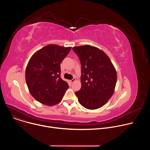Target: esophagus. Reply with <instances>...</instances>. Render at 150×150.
Listing matches in <instances>:
<instances>
[{
  "instance_id": "obj_1",
  "label": "esophagus",
  "mask_w": 150,
  "mask_h": 150,
  "mask_svg": "<svg viewBox=\"0 0 150 150\" xmlns=\"http://www.w3.org/2000/svg\"><path fill=\"white\" fill-rule=\"evenodd\" d=\"M76 81V79L75 78H73L72 79H71V80H70V81H71V83H73L74 81Z\"/></svg>"
}]
</instances>
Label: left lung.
Here are the masks:
<instances>
[{"label":"left lung","instance_id":"1","mask_svg":"<svg viewBox=\"0 0 150 150\" xmlns=\"http://www.w3.org/2000/svg\"><path fill=\"white\" fill-rule=\"evenodd\" d=\"M72 49L81 64V88L75 92L78 101L87 109L100 108L113 94L116 69L109 57L96 47L85 45Z\"/></svg>","mask_w":150,"mask_h":150}]
</instances>
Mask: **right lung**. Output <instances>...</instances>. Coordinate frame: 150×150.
I'll return each mask as SVG.
<instances>
[{
    "label": "right lung",
    "mask_w": 150,
    "mask_h": 150,
    "mask_svg": "<svg viewBox=\"0 0 150 150\" xmlns=\"http://www.w3.org/2000/svg\"><path fill=\"white\" fill-rule=\"evenodd\" d=\"M71 49V47L49 45L30 59L25 71L26 83L37 101L50 106L61 101L69 85L60 77V63Z\"/></svg>",
    "instance_id": "1"
}]
</instances>
